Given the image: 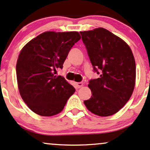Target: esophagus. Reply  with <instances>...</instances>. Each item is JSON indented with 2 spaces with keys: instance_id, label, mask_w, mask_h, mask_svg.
I'll list each match as a JSON object with an SVG mask.
<instances>
[{
  "instance_id": "obj_1",
  "label": "esophagus",
  "mask_w": 150,
  "mask_h": 150,
  "mask_svg": "<svg viewBox=\"0 0 150 150\" xmlns=\"http://www.w3.org/2000/svg\"><path fill=\"white\" fill-rule=\"evenodd\" d=\"M75 84H76V86L77 88H80L83 86V83L82 82H76V83H75Z\"/></svg>"
}]
</instances>
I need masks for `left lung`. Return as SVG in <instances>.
Returning a JSON list of instances; mask_svg holds the SVG:
<instances>
[{
  "mask_svg": "<svg viewBox=\"0 0 150 150\" xmlns=\"http://www.w3.org/2000/svg\"><path fill=\"white\" fill-rule=\"evenodd\" d=\"M93 71L100 75L89 81L91 96L86 108L100 117L117 113L132 95L136 62L131 48L122 39L103 28L80 32Z\"/></svg>",
  "mask_w": 150,
  "mask_h": 150,
  "instance_id": "1",
  "label": "left lung"
}]
</instances>
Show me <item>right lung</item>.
Here are the masks:
<instances>
[{"instance_id": "add662e5", "label": "right lung", "mask_w": 150, "mask_h": 150, "mask_svg": "<svg viewBox=\"0 0 150 150\" xmlns=\"http://www.w3.org/2000/svg\"><path fill=\"white\" fill-rule=\"evenodd\" d=\"M81 37L78 32L47 31L22 48L16 66L19 93L32 111L40 116L59 114L75 88L54 72L63 68L70 50Z\"/></svg>"}]
</instances>
